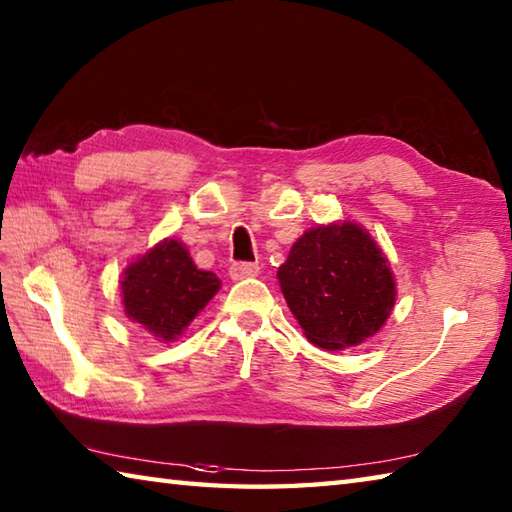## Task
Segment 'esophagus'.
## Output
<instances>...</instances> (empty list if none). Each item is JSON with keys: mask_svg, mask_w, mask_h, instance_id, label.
Segmentation results:
<instances>
[{"mask_svg": "<svg viewBox=\"0 0 512 512\" xmlns=\"http://www.w3.org/2000/svg\"><path fill=\"white\" fill-rule=\"evenodd\" d=\"M258 265L256 263H234L229 267V278L231 281H245V278L258 276Z\"/></svg>", "mask_w": 512, "mask_h": 512, "instance_id": "esophagus-1", "label": "esophagus"}]
</instances>
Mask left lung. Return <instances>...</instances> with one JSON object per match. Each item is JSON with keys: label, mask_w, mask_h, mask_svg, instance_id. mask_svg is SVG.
Wrapping results in <instances>:
<instances>
[{"label": "left lung", "mask_w": 512, "mask_h": 512, "mask_svg": "<svg viewBox=\"0 0 512 512\" xmlns=\"http://www.w3.org/2000/svg\"><path fill=\"white\" fill-rule=\"evenodd\" d=\"M276 278L305 339L327 352L372 339L397 303L388 256L352 220L307 229Z\"/></svg>", "instance_id": "1"}]
</instances>
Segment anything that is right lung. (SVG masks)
<instances>
[{
  "mask_svg": "<svg viewBox=\"0 0 512 512\" xmlns=\"http://www.w3.org/2000/svg\"><path fill=\"white\" fill-rule=\"evenodd\" d=\"M218 289L220 278L198 269L176 238H162L120 276L124 316L162 343L178 341Z\"/></svg>",
  "mask_w": 512,
  "mask_h": 512,
  "instance_id": "right-lung-1",
  "label": "right lung"
}]
</instances>
